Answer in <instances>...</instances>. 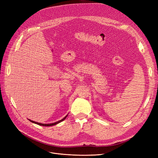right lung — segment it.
Listing matches in <instances>:
<instances>
[{"mask_svg": "<svg viewBox=\"0 0 158 158\" xmlns=\"http://www.w3.org/2000/svg\"><path fill=\"white\" fill-rule=\"evenodd\" d=\"M68 114H66V115L63 118H62L61 120H60V121H56V122L53 123H49V124H43V123H38V122H35V121H31V120H30V119H29V121H30V122L33 123L37 124V125H40V126H44V127H51V126L55 125H56V124H58V123H60V122H62V121H63L64 120V119H65L66 117H67Z\"/></svg>", "mask_w": 158, "mask_h": 158, "instance_id": "obj_1", "label": "right lung"}]
</instances>
